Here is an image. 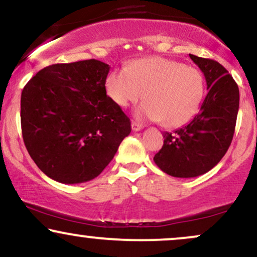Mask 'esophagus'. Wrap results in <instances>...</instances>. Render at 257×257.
Returning a JSON list of instances; mask_svg holds the SVG:
<instances>
[{"label":"esophagus","instance_id":"1","mask_svg":"<svg viewBox=\"0 0 257 257\" xmlns=\"http://www.w3.org/2000/svg\"><path fill=\"white\" fill-rule=\"evenodd\" d=\"M143 128H144V125L141 124V123L135 122V120H133L132 122V131L133 132H139V131H141Z\"/></svg>","mask_w":257,"mask_h":257}]
</instances>
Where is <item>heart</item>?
<instances>
[{"mask_svg": "<svg viewBox=\"0 0 257 257\" xmlns=\"http://www.w3.org/2000/svg\"><path fill=\"white\" fill-rule=\"evenodd\" d=\"M106 91L125 107L140 100L141 118L161 120L167 128H179L198 112L204 96V78L199 70L166 58L139 59L126 69L113 70L106 78Z\"/></svg>", "mask_w": 257, "mask_h": 257, "instance_id": "1", "label": "heart"}]
</instances>
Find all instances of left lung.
I'll return each mask as SVG.
<instances>
[{
  "mask_svg": "<svg viewBox=\"0 0 257 257\" xmlns=\"http://www.w3.org/2000/svg\"><path fill=\"white\" fill-rule=\"evenodd\" d=\"M190 58L204 73L208 94L187 125L164 133L153 157L159 169L175 178H196L219 163L232 143L239 108V89L225 67L211 59Z\"/></svg>",
  "mask_w": 257,
  "mask_h": 257,
  "instance_id": "left-lung-1",
  "label": "left lung"
}]
</instances>
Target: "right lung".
I'll return each mask as SVG.
<instances>
[{"label":"right lung","instance_id":"obj_1","mask_svg":"<svg viewBox=\"0 0 257 257\" xmlns=\"http://www.w3.org/2000/svg\"><path fill=\"white\" fill-rule=\"evenodd\" d=\"M110 66L102 61L54 64L26 83L20 120L26 150L61 184L96 178L132 132L131 119L106 95Z\"/></svg>","mask_w":257,"mask_h":257}]
</instances>
